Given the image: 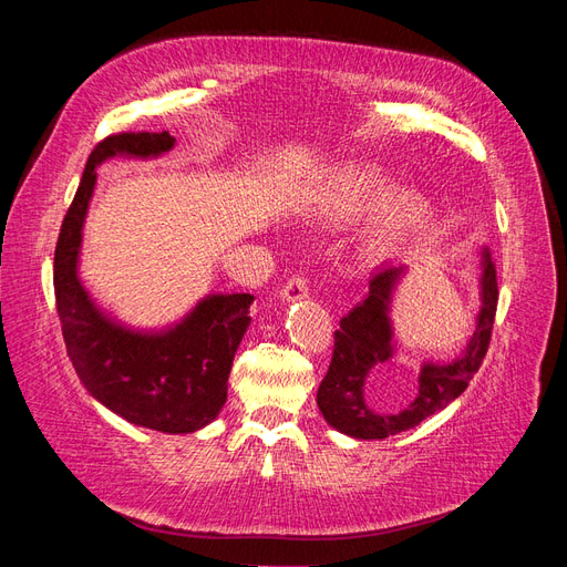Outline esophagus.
<instances>
[{"mask_svg":"<svg viewBox=\"0 0 567 567\" xmlns=\"http://www.w3.org/2000/svg\"><path fill=\"white\" fill-rule=\"evenodd\" d=\"M307 296H310V286H307L305 277L288 279L286 286L281 288V293H279V298L284 302H298V300H305Z\"/></svg>","mask_w":567,"mask_h":567,"instance_id":"esophagus-1","label":"esophagus"}]
</instances>
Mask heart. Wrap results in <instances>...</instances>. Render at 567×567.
Wrapping results in <instances>:
<instances>
[{
    "mask_svg": "<svg viewBox=\"0 0 567 567\" xmlns=\"http://www.w3.org/2000/svg\"><path fill=\"white\" fill-rule=\"evenodd\" d=\"M310 213L326 225H350L371 213L362 231V252L385 260L414 246L433 221V203L414 188L392 192L379 167L342 165L310 196Z\"/></svg>",
    "mask_w": 567,
    "mask_h": 567,
    "instance_id": "1",
    "label": "heart"
}]
</instances>
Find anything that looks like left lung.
<instances>
[{"mask_svg":"<svg viewBox=\"0 0 567 567\" xmlns=\"http://www.w3.org/2000/svg\"><path fill=\"white\" fill-rule=\"evenodd\" d=\"M480 271H483L480 274V300L483 305H480L475 333L471 336L466 350L452 362H423L416 398L394 414L371 409L364 390L369 379L379 385H388L390 381L394 383L398 379V371L392 369L394 333L390 305L398 284L404 279L406 265H383L373 274L369 281V296L340 319L331 367L317 392L319 411L329 425L357 440H383L419 425L468 388L487 354L496 300H499L489 248L480 252Z\"/></svg>","mask_w":567,"mask_h":567,"instance_id":"obj_1","label":"left lung"}]
</instances>
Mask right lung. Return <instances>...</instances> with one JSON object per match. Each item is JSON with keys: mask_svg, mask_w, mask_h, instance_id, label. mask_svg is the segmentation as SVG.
Instances as JSON below:
<instances>
[{"mask_svg": "<svg viewBox=\"0 0 567 567\" xmlns=\"http://www.w3.org/2000/svg\"><path fill=\"white\" fill-rule=\"evenodd\" d=\"M173 146L169 132H123L96 144L61 225L54 293L68 357L92 398L134 425L179 435L200 431L225 406L252 296H205L167 329L136 331L101 310L78 277L96 167L113 156L158 158Z\"/></svg>", "mask_w": 567, "mask_h": 567, "instance_id": "add662e5", "label": "right lung"}]
</instances>
